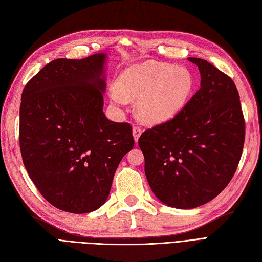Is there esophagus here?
Wrapping results in <instances>:
<instances>
[{"mask_svg": "<svg viewBox=\"0 0 262 262\" xmlns=\"http://www.w3.org/2000/svg\"><path fill=\"white\" fill-rule=\"evenodd\" d=\"M132 132H133V138H134V141L138 142L139 139H140V136L142 134V129L140 128V126L138 125H134L132 128Z\"/></svg>", "mask_w": 262, "mask_h": 262, "instance_id": "1", "label": "esophagus"}]
</instances>
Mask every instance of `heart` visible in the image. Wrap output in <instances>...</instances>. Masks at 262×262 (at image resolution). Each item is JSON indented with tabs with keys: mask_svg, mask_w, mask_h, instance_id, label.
<instances>
[{
	"mask_svg": "<svg viewBox=\"0 0 262 262\" xmlns=\"http://www.w3.org/2000/svg\"><path fill=\"white\" fill-rule=\"evenodd\" d=\"M193 87L194 77L186 67L147 61L125 69L118 78V89H110L109 97L118 106L125 99H139L140 120L158 124L170 120L186 107Z\"/></svg>",
	"mask_w": 262,
	"mask_h": 262,
	"instance_id": "1",
	"label": "heart"
}]
</instances>
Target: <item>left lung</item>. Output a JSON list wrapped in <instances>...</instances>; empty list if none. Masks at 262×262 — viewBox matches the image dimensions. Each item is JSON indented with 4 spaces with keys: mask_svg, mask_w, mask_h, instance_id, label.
<instances>
[{
    "mask_svg": "<svg viewBox=\"0 0 262 262\" xmlns=\"http://www.w3.org/2000/svg\"><path fill=\"white\" fill-rule=\"evenodd\" d=\"M188 60L199 68V91L176 117L139 139L150 189L177 209L200 207L223 191L245 142L239 94L232 78L203 59Z\"/></svg>",
    "mask_w": 262,
    "mask_h": 262,
    "instance_id": "obj_1",
    "label": "left lung"
}]
</instances>
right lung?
<instances>
[{
  "instance_id": "obj_1",
  "label": "right lung",
  "mask_w": 262,
  "mask_h": 262,
  "mask_svg": "<svg viewBox=\"0 0 262 262\" xmlns=\"http://www.w3.org/2000/svg\"><path fill=\"white\" fill-rule=\"evenodd\" d=\"M106 58L53 60L21 93L24 165L45 199L70 213L106 202L118 165L134 145L131 124L110 121L102 112Z\"/></svg>"
}]
</instances>
